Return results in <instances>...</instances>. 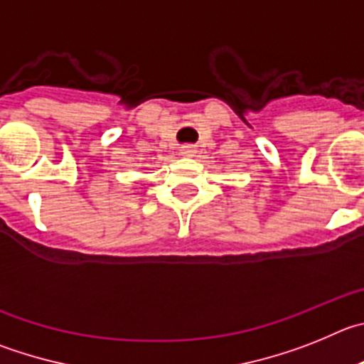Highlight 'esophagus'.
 <instances>
[{"instance_id": "1", "label": "esophagus", "mask_w": 364, "mask_h": 364, "mask_svg": "<svg viewBox=\"0 0 364 364\" xmlns=\"http://www.w3.org/2000/svg\"><path fill=\"white\" fill-rule=\"evenodd\" d=\"M196 154V146L194 145H183L181 146V156H194Z\"/></svg>"}]
</instances>
